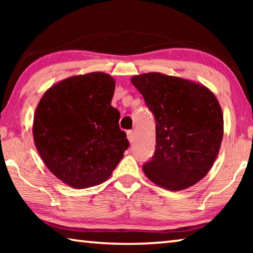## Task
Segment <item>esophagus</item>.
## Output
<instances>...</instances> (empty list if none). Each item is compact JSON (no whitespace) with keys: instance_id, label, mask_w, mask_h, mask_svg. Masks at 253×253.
Listing matches in <instances>:
<instances>
[{"instance_id":"34e87169","label":"esophagus","mask_w":253,"mask_h":253,"mask_svg":"<svg viewBox=\"0 0 253 253\" xmlns=\"http://www.w3.org/2000/svg\"><path fill=\"white\" fill-rule=\"evenodd\" d=\"M127 139L129 140V143L131 144L132 142H134V139H135V135H134V132H132L131 130H128L127 131Z\"/></svg>"}]
</instances>
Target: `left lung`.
Segmentation results:
<instances>
[{
  "label": "left lung",
  "mask_w": 253,
  "mask_h": 253,
  "mask_svg": "<svg viewBox=\"0 0 253 253\" xmlns=\"http://www.w3.org/2000/svg\"><path fill=\"white\" fill-rule=\"evenodd\" d=\"M156 123L155 154L143 166L149 181L169 191L200 182L223 138V114L214 93L195 81L148 72L131 77Z\"/></svg>",
  "instance_id": "8db88e82"
}]
</instances>
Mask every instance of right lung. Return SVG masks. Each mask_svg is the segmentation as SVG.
<instances>
[{
    "instance_id": "right-lung-1",
    "label": "right lung",
    "mask_w": 253,
    "mask_h": 253,
    "mask_svg": "<svg viewBox=\"0 0 253 253\" xmlns=\"http://www.w3.org/2000/svg\"><path fill=\"white\" fill-rule=\"evenodd\" d=\"M116 83L105 72L72 76L46 90L33 118L34 145L46 168L74 188L99 185L129 146L111 106Z\"/></svg>"
}]
</instances>
